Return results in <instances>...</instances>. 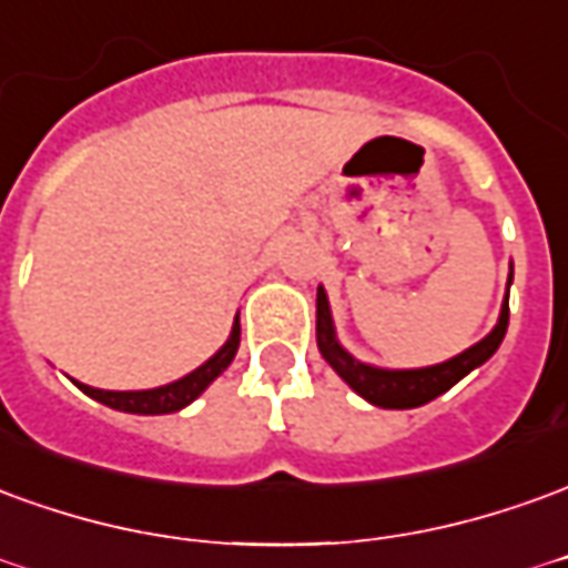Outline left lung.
<instances>
[{"mask_svg":"<svg viewBox=\"0 0 568 568\" xmlns=\"http://www.w3.org/2000/svg\"><path fill=\"white\" fill-rule=\"evenodd\" d=\"M510 283H514V264L507 273V295L501 301V313L498 323L491 328L486 338H479L474 347H467L458 356H452L446 363L424 368H381L372 363L356 359L344 344L338 341L335 332V320H332V307H328V295L320 285L316 288V344L328 366L338 372V378L351 387L353 394H359L366 403L378 408H418L424 403H430L439 394H446L449 387H455L464 375H470L474 368H479L491 353L501 347L507 332V320H510Z\"/></svg>","mask_w":568,"mask_h":568,"instance_id":"8db88e82","label":"left lung"}]
</instances>
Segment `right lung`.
Instances as JSON below:
<instances>
[{"label":"right lung","mask_w":568,"mask_h":568,"mask_svg":"<svg viewBox=\"0 0 568 568\" xmlns=\"http://www.w3.org/2000/svg\"><path fill=\"white\" fill-rule=\"evenodd\" d=\"M240 351V316L233 320L230 328V338L224 341V347L209 356L200 368H193L184 378L172 381V384H162V387H150V390H101V387H89V384H79V390H85L91 399L104 403V406L116 408V412H132V415H169V412H181L190 406L196 396L212 384V381L233 363V356Z\"/></svg>","instance_id":"1"}]
</instances>
